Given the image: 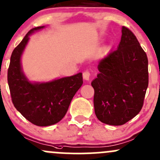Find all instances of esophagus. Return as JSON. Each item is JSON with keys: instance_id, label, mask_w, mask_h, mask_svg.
Wrapping results in <instances>:
<instances>
[{"instance_id": "34e87169", "label": "esophagus", "mask_w": 160, "mask_h": 160, "mask_svg": "<svg viewBox=\"0 0 160 160\" xmlns=\"http://www.w3.org/2000/svg\"><path fill=\"white\" fill-rule=\"evenodd\" d=\"M83 77L85 80H89V77H90V73L88 71H84L83 73Z\"/></svg>"}]
</instances>
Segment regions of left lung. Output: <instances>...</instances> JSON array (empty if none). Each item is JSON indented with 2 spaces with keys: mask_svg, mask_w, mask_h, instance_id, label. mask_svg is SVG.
Instances as JSON below:
<instances>
[{
  "mask_svg": "<svg viewBox=\"0 0 160 160\" xmlns=\"http://www.w3.org/2000/svg\"><path fill=\"white\" fill-rule=\"evenodd\" d=\"M117 49L102 58L94 89L95 114L100 122L122 125L141 110L148 87V59L136 36L122 26Z\"/></svg>",
  "mask_w": 160,
  "mask_h": 160,
  "instance_id": "left-lung-1",
  "label": "left lung"
}]
</instances>
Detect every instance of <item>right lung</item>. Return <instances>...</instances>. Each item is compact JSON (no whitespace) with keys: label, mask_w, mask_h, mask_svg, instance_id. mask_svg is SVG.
Here are the masks:
<instances>
[{"label":"right lung","mask_w":160,"mask_h":160,"mask_svg":"<svg viewBox=\"0 0 160 160\" xmlns=\"http://www.w3.org/2000/svg\"><path fill=\"white\" fill-rule=\"evenodd\" d=\"M33 28L13 51L8 72L12 102L21 115L37 126H50L59 122L68 112L73 97L83 84L82 73L48 82H32L22 71L21 58L35 32Z\"/></svg>","instance_id":"1"}]
</instances>
